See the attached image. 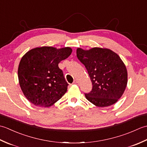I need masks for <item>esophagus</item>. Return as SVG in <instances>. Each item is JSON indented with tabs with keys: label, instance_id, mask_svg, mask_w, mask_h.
I'll list each match as a JSON object with an SVG mask.
<instances>
[{
	"label": "esophagus",
	"instance_id": "34e87169",
	"mask_svg": "<svg viewBox=\"0 0 147 147\" xmlns=\"http://www.w3.org/2000/svg\"><path fill=\"white\" fill-rule=\"evenodd\" d=\"M73 83L74 84H78V81L77 80H74V82Z\"/></svg>",
	"mask_w": 147,
	"mask_h": 147
}]
</instances>
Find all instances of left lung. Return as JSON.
Segmentation results:
<instances>
[{"label": "left lung", "instance_id": "8db88e82", "mask_svg": "<svg viewBox=\"0 0 147 147\" xmlns=\"http://www.w3.org/2000/svg\"><path fill=\"white\" fill-rule=\"evenodd\" d=\"M76 55L85 65L92 83V90L85 96L98 107L114 104L124 92L127 83V72L119 56L111 50L93 47L78 48Z\"/></svg>", "mask_w": 147, "mask_h": 147}]
</instances>
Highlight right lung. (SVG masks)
I'll use <instances>...</instances> for the list:
<instances>
[{
  "instance_id": "add662e5",
  "label": "right lung",
  "mask_w": 147,
  "mask_h": 147,
  "mask_svg": "<svg viewBox=\"0 0 147 147\" xmlns=\"http://www.w3.org/2000/svg\"><path fill=\"white\" fill-rule=\"evenodd\" d=\"M72 49L36 47L22 57L18 80L24 95L32 104L49 107L67 92L68 84L58 64L71 54Z\"/></svg>"
}]
</instances>
